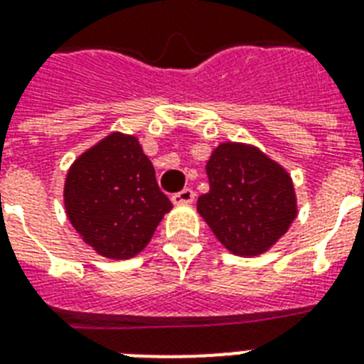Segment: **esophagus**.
Masks as SVG:
<instances>
[{"instance_id":"1","label":"esophagus","mask_w":364,"mask_h":364,"mask_svg":"<svg viewBox=\"0 0 364 364\" xmlns=\"http://www.w3.org/2000/svg\"><path fill=\"white\" fill-rule=\"evenodd\" d=\"M194 200V191L193 188H183L179 193H176L171 196V202L173 204H191Z\"/></svg>"}]
</instances>
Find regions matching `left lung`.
<instances>
[{
  "label": "left lung",
  "mask_w": 364,
  "mask_h": 364,
  "mask_svg": "<svg viewBox=\"0 0 364 364\" xmlns=\"http://www.w3.org/2000/svg\"><path fill=\"white\" fill-rule=\"evenodd\" d=\"M205 171L210 191L200 196L196 208L230 253H264L287 232L296 217L293 181L259 149L221 143Z\"/></svg>",
  "instance_id": "1"
}]
</instances>
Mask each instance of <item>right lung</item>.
Instances as JSON below:
<instances>
[{
  "instance_id": "1",
  "label": "right lung",
  "mask_w": 364,
  "mask_h": 364,
  "mask_svg": "<svg viewBox=\"0 0 364 364\" xmlns=\"http://www.w3.org/2000/svg\"><path fill=\"white\" fill-rule=\"evenodd\" d=\"M64 204L82 240L96 253L119 260L139 253L171 210L139 141L119 132L73 162Z\"/></svg>"
}]
</instances>
